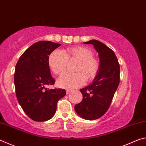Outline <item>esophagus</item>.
I'll list each match as a JSON object with an SVG mask.
<instances>
[{
    "label": "esophagus",
    "mask_w": 146,
    "mask_h": 146,
    "mask_svg": "<svg viewBox=\"0 0 146 146\" xmlns=\"http://www.w3.org/2000/svg\"><path fill=\"white\" fill-rule=\"evenodd\" d=\"M71 91V90H66V94H67V95H68L69 93H70V92Z\"/></svg>",
    "instance_id": "1"
}]
</instances>
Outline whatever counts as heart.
Wrapping results in <instances>:
<instances>
[{"label": "heart", "mask_w": 146, "mask_h": 146, "mask_svg": "<svg viewBox=\"0 0 146 146\" xmlns=\"http://www.w3.org/2000/svg\"><path fill=\"white\" fill-rule=\"evenodd\" d=\"M93 55L92 51L84 46L71 47L64 51L55 49L51 52L48 59L49 66L56 75L65 72L68 60H78L74 68L76 73H66L58 79L59 87L66 89L79 88L84 84L86 79L90 80L95 78L99 64Z\"/></svg>", "instance_id": "heart-1"}]
</instances>
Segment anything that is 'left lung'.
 Listing matches in <instances>:
<instances>
[{
    "mask_svg": "<svg viewBox=\"0 0 146 146\" xmlns=\"http://www.w3.org/2000/svg\"><path fill=\"white\" fill-rule=\"evenodd\" d=\"M84 43L93 45L99 57V69L92 84L80 90L83 98L75 105V110L84 119L93 120L110 108L120 82V65L114 51L104 44L97 40Z\"/></svg>",
    "mask_w": 146,
    "mask_h": 146,
    "instance_id": "obj_1",
    "label": "left lung"
}]
</instances>
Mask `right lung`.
Wrapping results in <instances>:
<instances>
[{"label": "right lung", "instance_id": "1", "mask_svg": "<svg viewBox=\"0 0 146 146\" xmlns=\"http://www.w3.org/2000/svg\"><path fill=\"white\" fill-rule=\"evenodd\" d=\"M60 46L50 41L37 42L24 51L15 66L17 100L26 114L36 122L51 119L56 112L57 102L66 95L63 89L46 88L55 82L51 75L49 55Z\"/></svg>", "mask_w": 146, "mask_h": 146}]
</instances>
